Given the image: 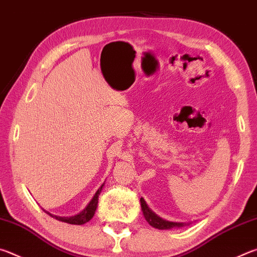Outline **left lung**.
I'll list each match as a JSON object with an SVG mask.
<instances>
[{"label":"left lung","instance_id":"1","mask_svg":"<svg viewBox=\"0 0 257 257\" xmlns=\"http://www.w3.org/2000/svg\"><path fill=\"white\" fill-rule=\"evenodd\" d=\"M141 205H142V212L143 215H144L145 220L149 222L150 225L154 227L156 229H161V230H165V229H172L175 227H184L186 223H177V222H171V221H167L161 219L160 216L155 214L154 212H152L145 201L143 198H141Z\"/></svg>","mask_w":257,"mask_h":257}]
</instances>
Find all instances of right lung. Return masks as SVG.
<instances>
[{
    "label": "right lung",
    "instance_id": "obj_1",
    "mask_svg": "<svg viewBox=\"0 0 257 257\" xmlns=\"http://www.w3.org/2000/svg\"><path fill=\"white\" fill-rule=\"evenodd\" d=\"M103 186H104V184L97 189V191L94 195V197L92 198V201L88 203V205H87L84 208V210H82L80 213H78V214H76V215H73V216H58V215L51 214V213L46 212V211L45 212L49 215H51L52 217H54V219L61 221V222H67V223L77 224V225H80V224H84L86 222H88V221L94 216L95 211H96L97 203H98V196H99V194H101V190L103 188Z\"/></svg>",
    "mask_w": 257,
    "mask_h": 257
}]
</instances>
